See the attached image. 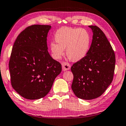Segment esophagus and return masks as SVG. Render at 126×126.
<instances>
[{
    "label": "esophagus",
    "instance_id": "34e87169",
    "mask_svg": "<svg viewBox=\"0 0 126 126\" xmlns=\"http://www.w3.org/2000/svg\"><path fill=\"white\" fill-rule=\"evenodd\" d=\"M62 69L64 71L69 70L71 68V65L66 62H63L62 63Z\"/></svg>",
    "mask_w": 126,
    "mask_h": 126
}]
</instances>
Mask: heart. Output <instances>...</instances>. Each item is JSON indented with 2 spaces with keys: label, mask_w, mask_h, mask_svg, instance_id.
I'll list each match as a JSON object with an SVG mask.
<instances>
[{
  "label": "heart",
  "mask_w": 126,
  "mask_h": 126,
  "mask_svg": "<svg viewBox=\"0 0 126 126\" xmlns=\"http://www.w3.org/2000/svg\"><path fill=\"white\" fill-rule=\"evenodd\" d=\"M56 43H51V50L57 58H60L65 49L68 58L72 62L83 59L88 53L91 43L90 34L85 29L63 27L55 35Z\"/></svg>",
  "instance_id": "heart-1"
}]
</instances>
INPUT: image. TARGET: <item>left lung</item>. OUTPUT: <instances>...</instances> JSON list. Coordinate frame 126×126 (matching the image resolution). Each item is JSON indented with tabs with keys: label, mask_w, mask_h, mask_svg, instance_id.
Listing matches in <instances>:
<instances>
[{
	"label": "left lung",
	"mask_w": 126,
	"mask_h": 126,
	"mask_svg": "<svg viewBox=\"0 0 126 126\" xmlns=\"http://www.w3.org/2000/svg\"><path fill=\"white\" fill-rule=\"evenodd\" d=\"M89 27L93 36L88 53L71 67L72 89L84 100L97 98L104 93L113 81L115 63L114 51L104 33L96 26Z\"/></svg>",
	"instance_id": "1"
}]
</instances>
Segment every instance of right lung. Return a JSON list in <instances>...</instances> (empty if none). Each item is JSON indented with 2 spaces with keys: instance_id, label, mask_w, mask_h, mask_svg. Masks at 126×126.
I'll list each match as a JSON object with an SVG mask.
<instances>
[{
  "instance_id": "obj_1",
  "label": "right lung",
  "mask_w": 126,
  "mask_h": 126,
  "mask_svg": "<svg viewBox=\"0 0 126 126\" xmlns=\"http://www.w3.org/2000/svg\"><path fill=\"white\" fill-rule=\"evenodd\" d=\"M51 26L27 27L14 43L9 62L11 85L24 98L45 96L62 71V65L47 51V36Z\"/></svg>"
}]
</instances>
